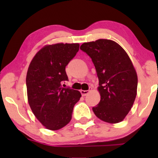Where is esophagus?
I'll return each instance as SVG.
<instances>
[{
	"label": "esophagus",
	"mask_w": 158,
	"mask_h": 158,
	"mask_svg": "<svg viewBox=\"0 0 158 158\" xmlns=\"http://www.w3.org/2000/svg\"><path fill=\"white\" fill-rule=\"evenodd\" d=\"M90 89L88 90H81V93L82 96H85L86 95H88L90 92Z\"/></svg>",
	"instance_id": "esophagus-1"
}]
</instances>
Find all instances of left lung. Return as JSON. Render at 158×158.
<instances>
[{
  "label": "left lung",
  "instance_id": "left-lung-1",
  "mask_svg": "<svg viewBox=\"0 0 158 158\" xmlns=\"http://www.w3.org/2000/svg\"><path fill=\"white\" fill-rule=\"evenodd\" d=\"M80 49L91 58L99 79L100 101L93 111L109 123L123 121L129 113L137 91V74L123 47L111 40L84 42Z\"/></svg>",
  "mask_w": 158,
  "mask_h": 158
}]
</instances>
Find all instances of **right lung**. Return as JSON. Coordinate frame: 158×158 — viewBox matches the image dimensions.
I'll list each match as a JSON object with an SVG mask.
<instances>
[{"instance_id":"1","label":"right lung","mask_w":158,"mask_h":158,"mask_svg":"<svg viewBox=\"0 0 158 158\" xmlns=\"http://www.w3.org/2000/svg\"><path fill=\"white\" fill-rule=\"evenodd\" d=\"M79 49V43L45 45L29 65L26 80L29 106L48 130H58L68 125L74 106L81 97L79 90L61 85L68 81L65 67Z\"/></svg>"}]
</instances>
